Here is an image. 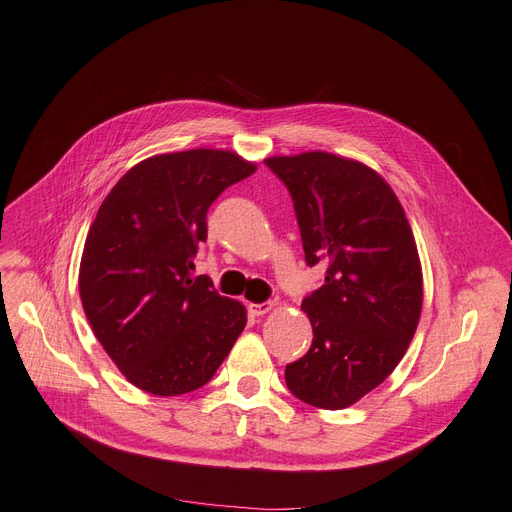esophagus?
<instances>
[{
  "mask_svg": "<svg viewBox=\"0 0 512 512\" xmlns=\"http://www.w3.org/2000/svg\"><path fill=\"white\" fill-rule=\"evenodd\" d=\"M274 307L272 301H263V303H249V311L253 316H263L268 314V311Z\"/></svg>",
  "mask_w": 512,
  "mask_h": 512,
  "instance_id": "34e87169",
  "label": "esophagus"
}]
</instances>
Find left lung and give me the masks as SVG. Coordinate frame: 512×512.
Masks as SVG:
<instances>
[{"mask_svg": "<svg viewBox=\"0 0 512 512\" xmlns=\"http://www.w3.org/2000/svg\"><path fill=\"white\" fill-rule=\"evenodd\" d=\"M293 198L305 263L326 278L301 307L309 351L286 364L301 402L341 410L379 387L404 358L422 307L416 242L397 196L370 167L328 152L265 161Z\"/></svg>", "mask_w": 512, "mask_h": 512, "instance_id": "1", "label": "left lung"}]
</instances>
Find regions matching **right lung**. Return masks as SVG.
<instances>
[{"label": "right lung", "mask_w": 512, "mask_h": 512, "mask_svg": "<svg viewBox=\"0 0 512 512\" xmlns=\"http://www.w3.org/2000/svg\"><path fill=\"white\" fill-rule=\"evenodd\" d=\"M255 171L226 150L159 154L131 167L87 234L79 293L96 339L127 381L154 395L207 385L247 309L192 276L215 198Z\"/></svg>", "instance_id": "right-lung-1"}]
</instances>
